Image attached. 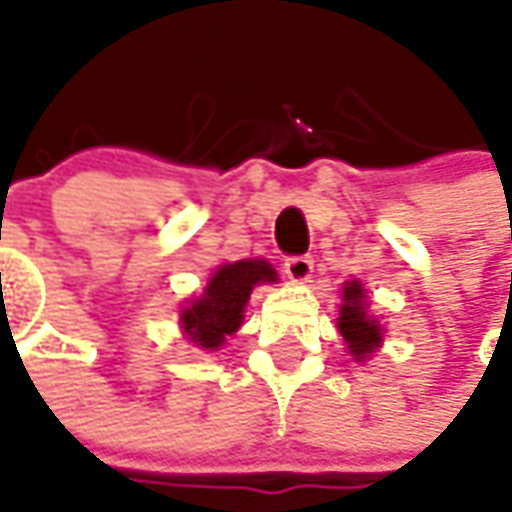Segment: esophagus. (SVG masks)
<instances>
[{"label":"esophagus","instance_id":"1","mask_svg":"<svg viewBox=\"0 0 512 512\" xmlns=\"http://www.w3.org/2000/svg\"><path fill=\"white\" fill-rule=\"evenodd\" d=\"M284 270L286 275L297 281V284H303L311 278V270H314V259L311 256H289L284 262Z\"/></svg>","mask_w":512,"mask_h":512}]
</instances>
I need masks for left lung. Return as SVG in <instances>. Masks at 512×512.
Returning <instances> with one entry per match:
<instances>
[{
    "mask_svg": "<svg viewBox=\"0 0 512 512\" xmlns=\"http://www.w3.org/2000/svg\"><path fill=\"white\" fill-rule=\"evenodd\" d=\"M344 303L339 311V331H342L347 350L353 355L355 361H361L366 355L372 353L375 347H380V325L378 320H372L366 314L364 303V286L358 281H350L344 286Z\"/></svg>",
    "mask_w": 512,
    "mask_h": 512,
    "instance_id": "1",
    "label": "left lung"
}]
</instances>
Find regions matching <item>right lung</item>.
<instances>
[{
  "label": "right lung",
  "instance_id": "1",
  "mask_svg": "<svg viewBox=\"0 0 512 512\" xmlns=\"http://www.w3.org/2000/svg\"><path fill=\"white\" fill-rule=\"evenodd\" d=\"M262 281H275V270L262 259L223 264L212 275L204 295L181 311V328L190 342L204 350H217L242 325V308L250 289Z\"/></svg>",
  "mask_w": 512,
  "mask_h": 512
}]
</instances>
